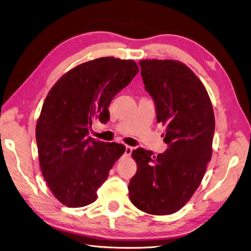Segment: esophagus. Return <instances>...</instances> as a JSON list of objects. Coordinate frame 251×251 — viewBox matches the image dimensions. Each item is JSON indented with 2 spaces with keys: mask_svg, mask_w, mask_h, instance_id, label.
Instances as JSON below:
<instances>
[{
  "mask_svg": "<svg viewBox=\"0 0 251 251\" xmlns=\"http://www.w3.org/2000/svg\"><path fill=\"white\" fill-rule=\"evenodd\" d=\"M132 147H130V146H126V151H125V154L126 155V156H130L131 154H132Z\"/></svg>",
  "mask_w": 251,
  "mask_h": 251,
  "instance_id": "1",
  "label": "esophagus"
}]
</instances>
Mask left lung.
Returning a JSON list of instances; mask_svg holds the SVG:
<instances>
[{
  "label": "left lung",
  "instance_id": "1",
  "mask_svg": "<svg viewBox=\"0 0 251 251\" xmlns=\"http://www.w3.org/2000/svg\"><path fill=\"white\" fill-rule=\"evenodd\" d=\"M144 88L165 127L162 154L132 151L137 172L128 183L138 209L163 216L178 211L199 187L210 161L215 115L206 89L187 66L173 59L139 62Z\"/></svg>",
  "mask_w": 251,
  "mask_h": 251
}]
</instances>
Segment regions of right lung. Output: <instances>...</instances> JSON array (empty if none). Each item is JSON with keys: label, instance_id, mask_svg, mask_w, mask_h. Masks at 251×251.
Here are the masks:
<instances>
[{"label": "right lung", "instance_id": "1", "mask_svg": "<svg viewBox=\"0 0 251 251\" xmlns=\"http://www.w3.org/2000/svg\"><path fill=\"white\" fill-rule=\"evenodd\" d=\"M138 71L132 59L100 57L74 67L49 91L35 136L43 176L66 206L93 203L125 153L123 144L95 140L88 134L95 118L107 123L111 100Z\"/></svg>", "mask_w": 251, "mask_h": 251}]
</instances>
